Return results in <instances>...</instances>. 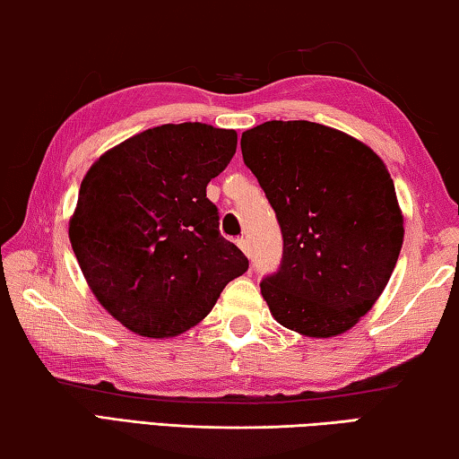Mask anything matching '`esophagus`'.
I'll return each instance as SVG.
<instances>
[{
    "instance_id": "1",
    "label": "esophagus",
    "mask_w": 459,
    "mask_h": 459,
    "mask_svg": "<svg viewBox=\"0 0 459 459\" xmlns=\"http://www.w3.org/2000/svg\"><path fill=\"white\" fill-rule=\"evenodd\" d=\"M237 245H238V248H240V251H243L245 255L251 253V245H248V240H247L245 237H240V238L237 240Z\"/></svg>"
}]
</instances>
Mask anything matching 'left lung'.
Instances as JSON below:
<instances>
[{
    "label": "left lung",
    "instance_id": "8db88e82",
    "mask_svg": "<svg viewBox=\"0 0 459 459\" xmlns=\"http://www.w3.org/2000/svg\"><path fill=\"white\" fill-rule=\"evenodd\" d=\"M240 152L283 235L281 265L261 281L271 316L312 338L351 330L383 293L405 235L385 161L312 121L263 123Z\"/></svg>",
    "mask_w": 459,
    "mask_h": 459
}]
</instances>
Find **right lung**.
Listing matches in <instances>:
<instances>
[{
	"label": "right lung",
	"mask_w": 459,
	"mask_h": 459,
	"mask_svg": "<svg viewBox=\"0 0 459 459\" xmlns=\"http://www.w3.org/2000/svg\"><path fill=\"white\" fill-rule=\"evenodd\" d=\"M235 152L232 129L168 123L105 152L82 178L68 237L91 291L127 330L184 333L248 269L206 198Z\"/></svg>",
	"instance_id": "1"
}]
</instances>
